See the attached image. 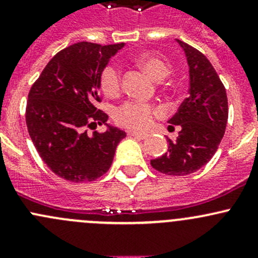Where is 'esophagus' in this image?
<instances>
[{"instance_id": "1", "label": "esophagus", "mask_w": 258, "mask_h": 258, "mask_svg": "<svg viewBox=\"0 0 258 258\" xmlns=\"http://www.w3.org/2000/svg\"><path fill=\"white\" fill-rule=\"evenodd\" d=\"M128 135H130V136L137 137V139H141V140H145V139H147V137H148L147 134H141V132H135V131H130Z\"/></svg>"}]
</instances>
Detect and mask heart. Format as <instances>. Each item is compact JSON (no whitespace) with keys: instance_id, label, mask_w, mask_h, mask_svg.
I'll list each match as a JSON object with an SVG mask.
<instances>
[{"instance_id":"obj_1","label":"heart","mask_w":258,"mask_h":258,"mask_svg":"<svg viewBox=\"0 0 258 258\" xmlns=\"http://www.w3.org/2000/svg\"><path fill=\"white\" fill-rule=\"evenodd\" d=\"M136 63L148 76L161 81L170 74V64L158 54L144 52L136 57ZM101 90L106 96L113 97L121 90V74L113 64H107L100 76ZM160 114V108L142 102H126L114 112V119L122 126L134 130H146L152 124L153 118Z\"/></svg>"}]
</instances>
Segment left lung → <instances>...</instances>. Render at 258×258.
<instances>
[{
    "instance_id": "left-lung-1",
    "label": "left lung",
    "mask_w": 258,
    "mask_h": 258,
    "mask_svg": "<svg viewBox=\"0 0 258 258\" xmlns=\"http://www.w3.org/2000/svg\"><path fill=\"white\" fill-rule=\"evenodd\" d=\"M176 41L188 63L189 95L168 119V123L179 126L177 140L168 139L167 152L151 160V166L165 175L184 176L204 167L217 151L227 124L228 103L225 86L206 56Z\"/></svg>"
}]
</instances>
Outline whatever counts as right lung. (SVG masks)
Wrapping results in <instances>:
<instances>
[{"label":"right lung","instance_id":"1","mask_svg":"<svg viewBox=\"0 0 258 258\" xmlns=\"http://www.w3.org/2000/svg\"><path fill=\"white\" fill-rule=\"evenodd\" d=\"M124 43L79 42L59 51L31 87L26 107L28 134L43 162L58 177L95 181L111 167L126 132L107 124L100 102V76ZM106 124L102 134L87 128Z\"/></svg>","mask_w":258,"mask_h":258}]
</instances>
